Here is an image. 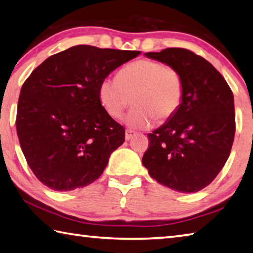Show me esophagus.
<instances>
[{"label": "esophagus", "instance_id": "esophagus-1", "mask_svg": "<svg viewBox=\"0 0 253 253\" xmlns=\"http://www.w3.org/2000/svg\"><path fill=\"white\" fill-rule=\"evenodd\" d=\"M137 135V132L135 130H131V129H127L125 132V138L126 140H130L134 138V137Z\"/></svg>", "mask_w": 253, "mask_h": 253}]
</instances>
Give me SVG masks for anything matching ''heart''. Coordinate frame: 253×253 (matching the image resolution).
Returning <instances> with one entry per match:
<instances>
[{
	"label": "heart",
	"instance_id": "b5f03b06",
	"mask_svg": "<svg viewBox=\"0 0 253 253\" xmlns=\"http://www.w3.org/2000/svg\"><path fill=\"white\" fill-rule=\"evenodd\" d=\"M183 81L178 70L153 59L141 58L128 63L117 73V79L106 77L98 86V98L114 118L122 116L130 104L134 106L125 122L136 129H145L157 117H171L180 107Z\"/></svg>",
	"mask_w": 253,
	"mask_h": 253
}]
</instances>
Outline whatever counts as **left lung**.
I'll list each match as a JSON object with an SVG mask.
<instances>
[{
  "label": "left lung",
  "mask_w": 253,
  "mask_h": 253,
  "mask_svg": "<svg viewBox=\"0 0 253 253\" xmlns=\"http://www.w3.org/2000/svg\"><path fill=\"white\" fill-rule=\"evenodd\" d=\"M147 57L172 66L183 81L180 107L148 134L142 165L172 190L197 192L210 185L230 155L236 131L233 94L223 76L189 49L170 47Z\"/></svg>",
  "instance_id": "1"
}]
</instances>
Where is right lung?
Wrapping results in <instances>:
<instances>
[{
    "label": "right lung",
    "mask_w": 253,
    "mask_h": 253,
    "mask_svg": "<svg viewBox=\"0 0 253 253\" xmlns=\"http://www.w3.org/2000/svg\"><path fill=\"white\" fill-rule=\"evenodd\" d=\"M139 54L77 45L49 56L27 77L16 131L27 165L45 186L71 191L103 173L125 140V128L100 104L98 86Z\"/></svg>",
    "instance_id": "add662e5"
}]
</instances>
